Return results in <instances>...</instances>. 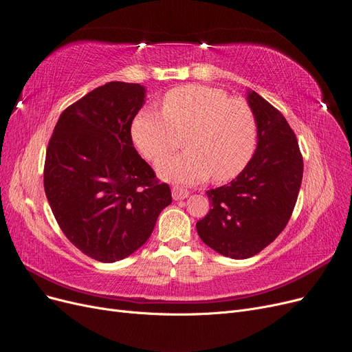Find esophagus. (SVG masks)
I'll list each match as a JSON object with an SVG mask.
<instances>
[{
    "label": "esophagus",
    "instance_id": "34e87169",
    "mask_svg": "<svg viewBox=\"0 0 352 352\" xmlns=\"http://www.w3.org/2000/svg\"><path fill=\"white\" fill-rule=\"evenodd\" d=\"M171 191H173V199L174 200H184L190 196V192L187 190H183L179 187H173Z\"/></svg>",
    "mask_w": 352,
    "mask_h": 352
}]
</instances>
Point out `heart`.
<instances>
[{"instance_id": "1", "label": "heart", "mask_w": 352, "mask_h": 352, "mask_svg": "<svg viewBox=\"0 0 352 352\" xmlns=\"http://www.w3.org/2000/svg\"><path fill=\"white\" fill-rule=\"evenodd\" d=\"M187 149L156 165L160 177L178 184H199L213 175L217 181L235 178L255 149L256 124L243 100L207 85H184L169 91L161 113L142 110L132 123V139L149 161L181 145Z\"/></svg>"}]
</instances>
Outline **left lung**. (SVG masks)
<instances>
[{
  "label": "left lung",
  "mask_w": 352,
  "mask_h": 352,
  "mask_svg": "<svg viewBox=\"0 0 352 352\" xmlns=\"http://www.w3.org/2000/svg\"><path fill=\"white\" fill-rule=\"evenodd\" d=\"M246 100L256 124V149L229 184L206 194L212 209L196 223L201 241L233 259L261 252L287 225L303 178V158L284 116L255 91Z\"/></svg>",
  "instance_id": "8db88e82"
}]
</instances>
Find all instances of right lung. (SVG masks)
Masks as SVG:
<instances>
[{
    "mask_svg": "<svg viewBox=\"0 0 352 352\" xmlns=\"http://www.w3.org/2000/svg\"><path fill=\"white\" fill-rule=\"evenodd\" d=\"M145 100L143 85L107 82L65 110L49 140L50 209L65 236L100 263L139 250L173 201L133 146L130 127Z\"/></svg>",
    "mask_w": 352,
    "mask_h": 352,
    "instance_id": "1",
    "label": "right lung"
}]
</instances>
